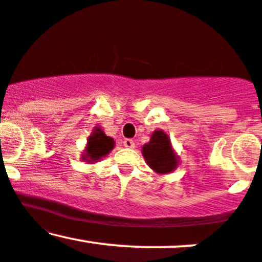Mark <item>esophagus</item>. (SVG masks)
I'll use <instances>...</instances> for the list:
<instances>
[{
  "instance_id": "34e87169",
  "label": "esophagus",
  "mask_w": 262,
  "mask_h": 262,
  "mask_svg": "<svg viewBox=\"0 0 262 262\" xmlns=\"http://www.w3.org/2000/svg\"><path fill=\"white\" fill-rule=\"evenodd\" d=\"M123 145H124L127 149H134L135 144L132 139H125L124 141H123Z\"/></svg>"
}]
</instances>
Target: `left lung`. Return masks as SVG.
Instances as JSON below:
<instances>
[{
  "instance_id": "left-lung-1",
  "label": "left lung",
  "mask_w": 262,
  "mask_h": 262,
  "mask_svg": "<svg viewBox=\"0 0 262 262\" xmlns=\"http://www.w3.org/2000/svg\"><path fill=\"white\" fill-rule=\"evenodd\" d=\"M141 154L150 169L159 175L172 172L179 166L180 156L171 145L169 135L161 129H156L151 134L149 143L143 145Z\"/></svg>"
}]
</instances>
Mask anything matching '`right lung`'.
Listing matches in <instances>:
<instances>
[{"label": "right lung", "instance_id": "right-lung-1", "mask_svg": "<svg viewBox=\"0 0 262 262\" xmlns=\"http://www.w3.org/2000/svg\"><path fill=\"white\" fill-rule=\"evenodd\" d=\"M113 138L104 134L101 127H95L87 139L85 150L81 154V160L87 164H96L101 161L104 156H107L114 148Z\"/></svg>", "mask_w": 262, "mask_h": 262}]
</instances>
